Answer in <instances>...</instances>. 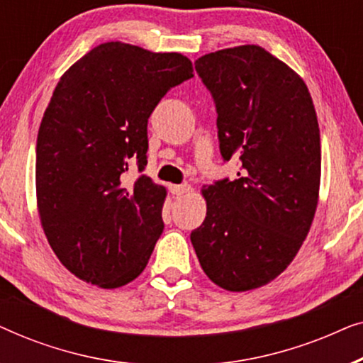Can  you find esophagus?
Here are the masks:
<instances>
[{"mask_svg": "<svg viewBox=\"0 0 363 363\" xmlns=\"http://www.w3.org/2000/svg\"><path fill=\"white\" fill-rule=\"evenodd\" d=\"M170 191L177 196L186 195V193L190 191V185H186V183H183V185H170Z\"/></svg>", "mask_w": 363, "mask_h": 363, "instance_id": "34e87169", "label": "esophagus"}]
</instances>
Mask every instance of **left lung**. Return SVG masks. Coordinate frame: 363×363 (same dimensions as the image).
Listing matches in <instances>:
<instances>
[{
	"mask_svg": "<svg viewBox=\"0 0 363 363\" xmlns=\"http://www.w3.org/2000/svg\"><path fill=\"white\" fill-rule=\"evenodd\" d=\"M223 160L238 178L203 188L206 218L190 240L205 274L223 289L251 291L281 274L304 242L320 185V133L304 81L261 46L201 56Z\"/></svg>",
	"mask_w": 363,
	"mask_h": 363,
	"instance_id": "1",
	"label": "left lung"
}]
</instances>
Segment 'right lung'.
<instances>
[{
	"instance_id": "1",
	"label": "right lung",
	"mask_w": 363,
	"mask_h": 363,
	"mask_svg": "<svg viewBox=\"0 0 363 363\" xmlns=\"http://www.w3.org/2000/svg\"><path fill=\"white\" fill-rule=\"evenodd\" d=\"M193 77L178 52L104 43L64 72L36 143L41 225L59 261L104 289L145 269L163 231L167 190L147 175V123L162 97Z\"/></svg>"
}]
</instances>
